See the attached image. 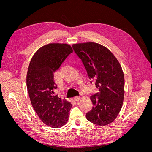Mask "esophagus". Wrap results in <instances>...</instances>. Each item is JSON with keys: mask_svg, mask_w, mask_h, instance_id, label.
Instances as JSON below:
<instances>
[{"mask_svg": "<svg viewBox=\"0 0 152 152\" xmlns=\"http://www.w3.org/2000/svg\"><path fill=\"white\" fill-rule=\"evenodd\" d=\"M75 99L76 101H79L80 99V96H76V97L75 98Z\"/></svg>", "mask_w": 152, "mask_h": 152, "instance_id": "1", "label": "esophagus"}]
</instances>
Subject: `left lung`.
Instances as JSON below:
<instances>
[{"label": "left lung", "instance_id": "8db88e82", "mask_svg": "<svg viewBox=\"0 0 152 152\" xmlns=\"http://www.w3.org/2000/svg\"><path fill=\"white\" fill-rule=\"evenodd\" d=\"M73 48L83 63L89 79L96 81L99 90L90 97L93 107L86 118L96 125L106 126L116 119L122 106L124 76L121 66L113 53L99 44H76Z\"/></svg>", "mask_w": 152, "mask_h": 152}]
</instances>
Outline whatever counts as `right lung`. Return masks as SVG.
I'll return each instance as SVG.
<instances>
[{
	"label": "right lung",
	"instance_id": "add662e5",
	"mask_svg": "<svg viewBox=\"0 0 152 152\" xmlns=\"http://www.w3.org/2000/svg\"><path fill=\"white\" fill-rule=\"evenodd\" d=\"M73 53L66 44H49L40 48L33 56L26 75V87L35 112L46 125L61 127L67 122L70 102L55 94L58 88L54 73Z\"/></svg>",
	"mask_w": 152,
	"mask_h": 152
}]
</instances>
